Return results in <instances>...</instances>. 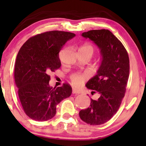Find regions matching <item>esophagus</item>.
I'll return each mask as SVG.
<instances>
[{
  "label": "esophagus",
  "instance_id": "34e87169",
  "mask_svg": "<svg viewBox=\"0 0 146 146\" xmlns=\"http://www.w3.org/2000/svg\"><path fill=\"white\" fill-rule=\"evenodd\" d=\"M80 91H79L78 90L76 89V88H73L72 89V94H80Z\"/></svg>",
  "mask_w": 146,
  "mask_h": 146
}]
</instances>
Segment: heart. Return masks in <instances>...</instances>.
Wrapping results in <instances>:
<instances>
[{
    "label": "heart",
    "mask_w": 146,
    "mask_h": 146,
    "mask_svg": "<svg viewBox=\"0 0 146 146\" xmlns=\"http://www.w3.org/2000/svg\"><path fill=\"white\" fill-rule=\"evenodd\" d=\"M80 52H83L89 54L91 55V56L94 54L95 52V48L93 45L90 44H86L81 47ZM88 76L86 74H74L71 76L70 79L72 84L76 86H80L82 85L84 81L88 78Z\"/></svg>",
    "instance_id": "b5f03b06"
}]
</instances>
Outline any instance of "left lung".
Here are the masks:
<instances>
[{"label": "left lung", "instance_id": "obj_1", "mask_svg": "<svg viewBox=\"0 0 146 146\" xmlns=\"http://www.w3.org/2000/svg\"><path fill=\"white\" fill-rule=\"evenodd\" d=\"M100 50L102 61L96 74L86 86L99 94L90 107L80 111L82 120L88 124H103L116 113L124 97L129 74L128 54L122 43L108 30H92L82 34Z\"/></svg>", "mask_w": 146, "mask_h": 146}]
</instances>
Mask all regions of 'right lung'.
Instances as JSON below:
<instances>
[{
  "label": "right lung",
  "mask_w": 146,
  "mask_h": 146,
  "mask_svg": "<svg viewBox=\"0 0 146 146\" xmlns=\"http://www.w3.org/2000/svg\"><path fill=\"white\" fill-rule=\"evenodd\" d=\"M75 36L64 31L46 32L30 38L20 49L15 80L22 106L30 118L38 121L52 118L56 106L71 95L68 84L54 88L50 86L49 74L60 67V51Z\"/></svg>",
  "instance_id": "1"
}]
</instances>
